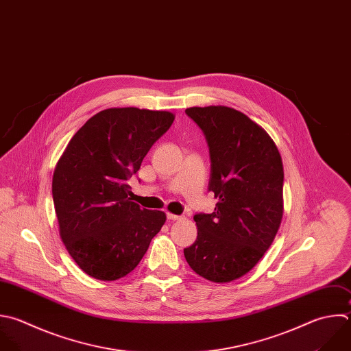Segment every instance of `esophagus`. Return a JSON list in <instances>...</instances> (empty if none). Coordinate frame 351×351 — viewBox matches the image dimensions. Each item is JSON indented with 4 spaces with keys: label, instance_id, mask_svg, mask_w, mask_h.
<instances>
[{
    "label": "esophagus",
    "instance_id": "esophagus-1",
    "mask_svg": "<svg viewBox=\"0 0 351 351\" xmlns=\"http://www.w3.org/2000/svg\"><path fill=\"white\" fill-rule=\"evenodd\" d=\"M166 215H167V219H170V221H177V219H182V217H181V215H176V214H171V213H167Z\"/></svg>",
    "mask_w": 351,
    "mask_h": 351
}]
</instances>
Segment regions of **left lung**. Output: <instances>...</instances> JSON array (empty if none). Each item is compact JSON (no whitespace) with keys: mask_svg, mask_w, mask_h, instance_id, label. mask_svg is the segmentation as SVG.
<instances>
[{"mask_svg":"<svg viewBox=\"0 0 351 351\" xmlns=\"http://www.w3.org/2000/svg\"><path fill=\"white\" fill-rule=\"evenodd\" d=\"M185 114L202 129L210 152L211 214L197 213L195 243L184 248L199 276L228 282L248 273L270 247L282 218L284 171L269 134L229 107H192Z\"/></svg>","mask_w":351,"mask_h":351,"instance_id":"8db88e82","label":"left lung"}]
</instances>
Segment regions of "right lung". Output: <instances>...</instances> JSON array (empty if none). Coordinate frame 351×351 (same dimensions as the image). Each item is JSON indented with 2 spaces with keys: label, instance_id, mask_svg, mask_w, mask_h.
Masks as SVG:
<instances>
[{
  "label": "right lung",
  "instance_id": "obj_1",
  "mask_svg": "<svg viewBox=\"0 0 351 351\" xmlns=\"http://www.w3.org/2000/svg\"><path fill=\"white\" fill-rule=\"evenodd\" d=\"M174 115L134 107L92 117L55 169L52 195L62 240L90 277L114 281L140 263L166 214L132 202L128 181Z\"/></svg>",
  "mask_w": 351,
  "mask_h": 351
}]
</instances>
